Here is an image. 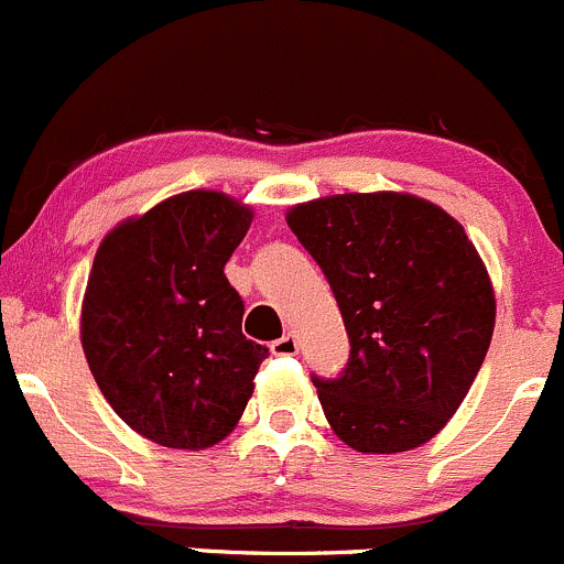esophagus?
Listing matches in <instances>:
<instances>
[{"instance_id":"1","label":"esophagus","mask_w":564,"mask_h":564,"mask_svg":"<svg viewBox=\"0 0 564 564\" xmlns=\"http://www.w3.org/2000/svg\"><path fill=\"white\" fill-rule=\"evenodd\" d=\"M271 352H274V356H295V352H299V341H295L293 334H284L282 339H276L274 345H271Z\"/></svg>"}]
</instances>
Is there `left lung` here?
<instances>
[{
    "instance_id": "8db88e82",
    "label": "left lung",
    "mask_w": 564,
    "mask_h": 564,
    "mask_svg": "<svg viewBox=\"0 0 564 564\" xmlns=\"http://www.w3.org/2000/svg\"><path fill=\"white\" fill-rule=\"evenodd\" d=\"M284 219L350 336L341 377H312L330 429L358 454L421 448L454 417L495 334L478 249L445 208L410 193L317 197Z\"/></svg>"
}]
</instances>
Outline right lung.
Masks as SVG:
<instances>
[{
    "instance_id": "obj_1",
    "label": "right lung",
    "mask_w": 564,
    "mask_h": 564,
    "mask_svg": "<svg viewBox=\"0 0 564 564\" xmlns=\"http://www.w3.org/2000/svg\"><path fill=\"white\" fill-rule=\"evenodd\" d=\"M252 208L189 189L102 239L80 304V345L116 415L156 445L203 451L228 437L269 356L241 334L225 263Z\"/></svg>"
}]
</instances>
